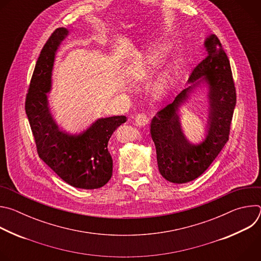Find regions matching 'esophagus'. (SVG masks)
I'll use <instances>...</instances> for the list:
<instances>
[{"label": "esophagus", "instance_id": "esophagus-1", "mask_svg": "<svg viewBox=\"0 0 261 261\" xmlns=\"http://www.w3.org/2000/svg\"><path fill=\"white\" fill-rule=\"evenodd\" d=\"M135 122L138 126H145L148 124V122H150V119H148V117L145 114L141 113L135 117Z\"/></svg>", "mask_w": 261, "mask_h": 261}]
</instances>
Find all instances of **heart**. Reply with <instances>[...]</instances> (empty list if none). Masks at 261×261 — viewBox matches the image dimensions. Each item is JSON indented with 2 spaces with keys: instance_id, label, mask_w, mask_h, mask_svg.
Instances as JSON below:
<instances>
[{
  "instance_id": "b5f03b06",
  "label": "heart",
  "mask_w": 261,
  "mask_h": 261,
  "mask_svg": "<svg viewBox=\"0 0 261 261\" xmlns=\"http://www.w3.org/2000/svg\"><path fill=\"white\" fill-rule=\"evenodd\" d=\"M163 57V50L158 47L148 53L141 65L135 68L129 75L130 82L134 84L145 83L150 80L151 74L154 69L159 64L160 60ZM176 83V67L174 64H168L166 67L158 74L153 86H152V94L156 99L165 98Z\"/></svg>"
}]
</instances>
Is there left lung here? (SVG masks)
Instances as JSON below:
<instances>
[{
  "instance_id": "8db88e82",
  "label": "left lung",
  "mask_w": 261,
  "mask_h": 261,
  "mask_svg": "<svg viewBox=\"0 0 261 261\" xmlns=\"http://www.w3.org/2000/svg\"><path fill=\"white\" fill-rule=\"evenodd\" d=\"M207 56L192 71L190 86L182 90L172 103L158 111L151 123V136L156 146L158 168L170 182H188L201 175L228 141L233 110L237 103L236 87L230 63L215 34L204 41ZM209 89V121L206 138L198 145L184 136L178 109L197 87Z\"/></svg>"
}]
</instances>
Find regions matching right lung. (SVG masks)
<instances>
[{"mask_svg":"<svg viewBox=\"0 0 261 261\" xmlns=\"http://www.w3.org/2000/svg\"><path fill=\"white\" fill-rule=\"evenodd\" d=\"M67 35V29L59 28L43 46L27 94L25 114L40 159L73 187L98 189L113 175L109 138L127 119L125 116L98 119L81 134L60 130L50 114L47 93L51 89L56 51Z\"/></svg>","mask_w":261,"mask_h":261,"instance_id":"right-lung-1","label":"right lung"}]
</instances>
